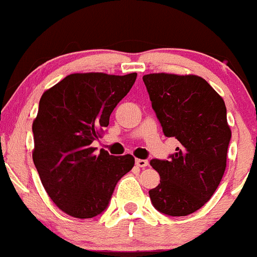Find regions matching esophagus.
<instances>
[{
  "label": "esophagus",
  "mask_w": 257,
  "mask_h": 257,
  "mask_svg": "<svg viewBox=\"0 0 257 257\" xmlns=\"http://www.w3.org/2000/svg\"><path fill=\"white\" fill-rule=\"evenodd\" d=\"M136 165L139 168H146L149 165V161L148 160H144V159H136Z\"/></svg>",
  "instance_id": "1"
}]
</instances>
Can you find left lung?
Returning a JSON list of instances; mask_svg holds the SVG:
<instances>
[{"label": "left lung", "mask_w": 257, "mask_h": 257, "mask_svg": "<svg viewBox=\"0 0 257 257\" xmlns=\"http://www.w3.org/2000/svg\"><path fill=\"white\" fill-rule=\"evenodd\" d=\"M143 80L164 135L180 143L169 160L150 161L160 184L149 195L161 213L188 216L211 199L226 170L231 140L226 104L198 75L153 73Z\"/></svg>", "instance_id": "8db88e82"}]
</instances>
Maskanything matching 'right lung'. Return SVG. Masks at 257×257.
Segmentation results:
<instances>
[{"instance_id":"1","label":"right lung","mask_w":257,"mask_h":257,"mask_svg":"<svg viewBox=\"0 0 257 257\" xmlns=\"http://www.w3.org/2000/svg\"><path fill=\"white\" fill-rule=\"evenodd\" d=\"M136 73H74L45 90L33 122V160L46 193L64 213L92 218L107 208L117 182L135 158L94 154L90 144L130 92Z\"/></svg>"}]
</instances>
